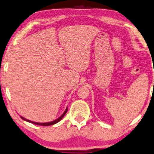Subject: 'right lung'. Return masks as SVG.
Instances as JSON below:
<instances>
[{"label": "right lung", "instance_id": "obj_1", "mask_svg": "<svg viewBox=\"0 0 154 154\" xmlns=\"http://www.w3.org/2000/svg\"><path fill=\"white\" fill-rule=\"evenodd\" d=\"M67 111H68V109H66V110L65 111V112H64V113H63V114L61 115V116L58 118V119H56V120H55V121H51V122H48V123H36V122H33V121H31L28 120V119H25V118L22 117V116H20V118H21L22 119H23L24 121H28V122H30V123H34V124H35V125H40V126H51V125H54V124H55V123H56L59 122V121H60V120H61V119H63V117L64 116H65V114L66 113V112H67Z\"/></svg>", "mask_w": 154, "mask_h": 154}]
</instances>
